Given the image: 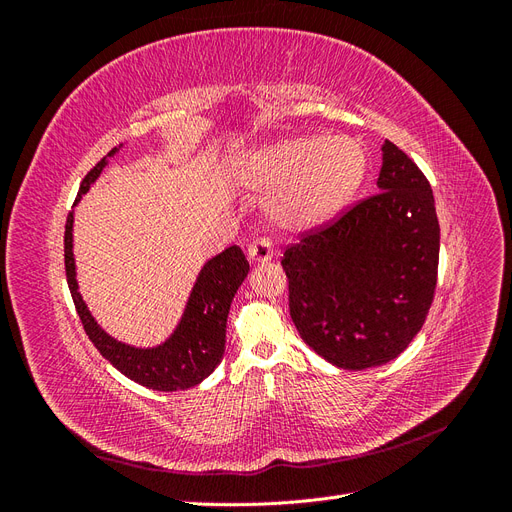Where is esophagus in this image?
<instances>
[{"mask_svg":"<svg viewBox=\"0 0 512 512\" xmlns=\"http://www.w3.org/2000/svg\"><path fill=\"white\" fill-rule=\"evenodd\" d=\"M247 256H250L252 262H267L273 258V250H271V243L265 237H258L254 241H250L247 245Z\"/></svg>","mask_w":512,"mask_h":512,"instance_id":"1","label":"esophagus"}]
</instances>
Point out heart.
I'll list each match as a JSON object with an SVG mask.
<instances>
[{
  "instance_id": "heart-1",
  "label": "heart",
  "mask_w": 512,
  "mask_h": 512,
  "mask_svg": "<svg viewBox=\"0 0 512 512\" xmlns=\"http://www.w3.org/2000/svg\"><path fill=\"white\" fill-rule=\"evenodd\" d=\"M367 164L365 147L352 136H297L245 156L239 177L247 188L273 192L269 213L275 224L312 230L344 211Z\"/></svg>"
}]
</instances>
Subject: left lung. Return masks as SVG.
<instances>
[{"mask_svg":"<svg viewBox=\"0 0 512 512\" xmlns=\"http://www.w3.org/2000/svg\"><path fill=\"white\" fill-rule=\"evenodd\" d=\"M378 190L305 230L282 258L290 318L342 369L393 361L425 324L438 282L440 224L423 170L382 145Z\"/></svg>","mask_w":512,"mask_h":512,"instance_id":"obj_1","label":"left lung"}]
</instances>
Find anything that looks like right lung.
Returning <instances> with one entry per match:
<instances>
[{"instance_id":"1","label":"right lung","mask_w":512,"mask_h":512,"mask_svg":"<svg viewBox=\"0 0 512 512\" xmlns=\"http://www.w3.org/2000/svg\"><path fill=\"white\" fill-rule=\"evenodd\" d=\"M115 151L117 149H113L108 156H113ZM104 166L106 158H102L85 175L74 205L79 203L81 196L89 190V185L100 177ZM72 222L74 215L70 213L66 220L64 235L66 277L76 314H79L91 344H94L104 359L113 367H117L123 376L138 382L141 386H147V389L183 391L190 389V386H196L198 382H203L222 361L230 303L237 288L245 280L247 271H250V262L245 260L241 247L230 245L228 250L211 258L203 267V271L198 273L181 322L164 344L156 348H134L128 344H121L115 337L104 333L98 327L94 316L89 314V309L79 292V284H76L72 254Z\"/></svg>"}]
</instances>
